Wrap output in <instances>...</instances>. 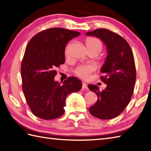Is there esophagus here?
Returning a JSON list of instances; mask_svg holds the SVG:
<instances>
[{
    "instance_id": "esophagus-1",
    "label": "esophagus",
    "mask_w": 151,
    "mask_h": 151,
    "mask_svg": "<svg viewBox=\"0 0 151 151\" xmlns=\"http://www.w3.org/2000/svg\"><path fill=\"white\" fill-rule=\"evenodd\" d=\"M82 89H86H86H88L87 84H86V83H84V82H83V83H82Z\"/></svg>"
}]
</instances>
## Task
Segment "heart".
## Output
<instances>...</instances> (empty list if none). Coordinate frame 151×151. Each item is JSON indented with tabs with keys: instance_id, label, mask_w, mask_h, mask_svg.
<instances>
[{
	"instance_id": "1",
	"label": "heart",
	"mask_w": 151,
	"mask_h": 151,
	"mask_svg": "<svg viewBox=\"0 0 151 151\" xmlns=\"http://www.w3.org/2000/svg\"><path fill=\"white\" fill-rule=\"evenodd\" d=\"M86 49L88 50H93L99 53L102 49V43L100 40L95 37H88L85 41ZM68 48H66L65 50V56H68ZM94 70L93 67L88 65H82L78 66L74 70V73L76 76L81 78H87L89 74Z\"/></svg>"
}]
</instances>
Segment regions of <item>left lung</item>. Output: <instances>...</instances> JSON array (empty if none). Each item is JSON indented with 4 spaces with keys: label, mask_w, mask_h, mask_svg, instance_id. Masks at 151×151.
I'll list each match as a JSON object with an SVG mask.
<instances>
[{
    "label": "left lung",
    "mask_w": 151,
    "mask_h": 151,
    "mask_svg": "<svg viewBox=\"0 0 151 151\" xmlns=\"http://www.w3.org/2000/svg\"><path fill=\"white\" fill-rule=\"evenodd\" d=\"M86 35L100 38L108 50L100 77L107 86L100 91L97 86L88 85L89 89L98 97L89 111L101 119H111L123 112L134 93L136 69L132 51L126 40L110 30L99 28L88 32Z\"/></svg>",
    "instance_id": "obj_1"
}]
</instances>
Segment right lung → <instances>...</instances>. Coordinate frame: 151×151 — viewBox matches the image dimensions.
I'll return each instance as SVG.
<instances>
[{
	"label": "right lung",
	"instance_id": "1",
	"mask_svg": "<svg viewBox=\"0 0 151 151\" xmlns=\"http://www.w3.org/2000/svg\"><path fill=\"white\" fill-rule=\"evenodd\" d=\"M80 34L52 28L37 33L28 42L21 63L22 88L35 116L45 120L62 116L67 96L82 88L81 81L75 76L69 77L62 84L54 81L56 67L65 62L67 43Z\"/></svg>",
	"mask_w": 151,
	"mask_h": 151
}]
</instances>
